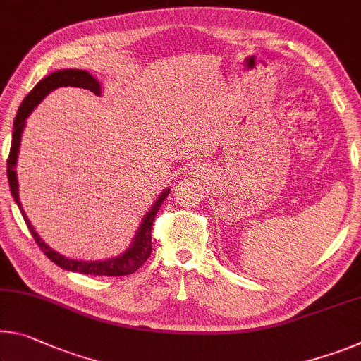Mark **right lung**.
<instances>
[{"label":"right lung","instance_id":"add662e5","mask_svg":"<svg viewBox=\"0 0 361 361\" xmlns=\"http://www.w3.org/2000/svg\"><path fill=\"white\" fill-rule=\"evenodd\" d=\"M59 87H77V88H85L93 91L94 94H101V83L96 80L90 72L82 71V68H61V71L51 72L49 75L39 80L35 85L30 93L25 96L24 102H22L19 111H17V116L14 118V131H13V145H11L9 157H8V180H9V188L11 194H13L14 201L19 207L22 216L27 223L28 230H30L33 239H35L38 247L47 254L51 262H54L57 267L64 268L67 271H75L82 274H96V276H125V274L135 273L138 268L147 260V257L152 252V243H151V230H152V221L154 216L159 212L160 204L164 202V199L169 196L170 188L164 190L160 192V196L154 201L151 209L146 212L145 219L141 220L138 231L135 233V238L131 244L123 250L122 254L109 257L104 260H75L71 259V257H66L57 252V250L51 249L49 245L39 238V234L35 231V228L28 220L25 215V210L22 209L20 199H19V181H17V156H19V147H20V140L22 133H24L25 128V120L30 116L39 102H42L47 96Z\"/></svg>","mask_w":361,"mask_h":361}]
</instances>
